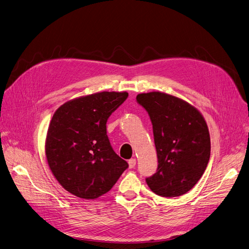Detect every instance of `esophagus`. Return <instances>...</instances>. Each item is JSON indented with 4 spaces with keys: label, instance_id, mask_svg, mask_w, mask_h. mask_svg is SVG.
<instances>
[{
    "label": "esophagus",
    "instance_id": "34e87169",
    "mask_svg": "<svg viewBox=\"0 0 249 249\" xmlns=\"http://www.w3.org/2000/svg\"><path fill=\"white\" fill-rule=\"evenodd\" d=\"M128 164H129V168H134L136 165V159H130L128 160Z\"/></svg>",
    "mask_w": 249,
    "mask_h": 249
}]
</instances>
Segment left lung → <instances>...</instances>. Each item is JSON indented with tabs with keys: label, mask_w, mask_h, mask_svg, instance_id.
I'll return each mask as SVG.
<instances>
[{
	"label": "left lung",
	"mask_w": 249,
	"mask_h": 249,
	"mask_svg": "<svg viewBox=\"0 0 249 249\" xmlns=\"http://www.w3.org/2000/svg\"><path fill=\"white\" fill-rule=\"evenodd\" d=\"M137 103L149 115L158 156L157 173L145 179L163 197L185 194L196 184L211 157L209 128L200 112L174 95L139 93Z\"/></svg>",
	"instance_id": "8db88e82"
}]
</instances>
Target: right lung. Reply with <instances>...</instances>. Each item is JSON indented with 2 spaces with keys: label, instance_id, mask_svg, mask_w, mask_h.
I'll use <instances>...</instances> for the list:
<instances>
[{
  "label": "right lung",
  "instance_id": "right-lung-1",
  "mask_svg": "<svg viewBox=\"0 0 249 249\" xmlns=\"http://www.w3.org/2000/svg\"><path fill=\"white\" fill-rule=\"evenodd\" d=\"M128 92L103 91L63 104L53 114L46 138L49 167L64 189L94 199L110 191L128 168L113 150L107 121Z\"/></svg>",
  "mask_w": 249,
  "mask_h": 249
}]
</instances>
